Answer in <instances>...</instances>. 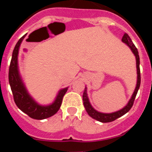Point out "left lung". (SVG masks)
Here are the masks:
<instances>
[{
  "label": "left lung",
  "mask_w": 152,
  "mask_h": 152,
  "mask_svg": "<svg viewBox=\"0 0 152 152\" xmlns=\"http://www.w3.org/2000/svg\"><path fill=\"white\" fill-rule=\"evenodd\" d=\"M122 41L126 43V45L129 47L131 50L132 51V52L134 53L135 56V58H136V67H137V75H138V80H137V84L136 88H135V91H134L133 94L132 96V98L130 99V100L129 101L128 104L123 109L117 111V112L112 113H100L98 111L95 110L93 108L92 106L91 105L90 103L89 100H88V94H87V88H85V90L84 91V94H83V102H84V106L86 109V111L88 113L91 117H92L93 119H96L97 121H100L101 123H110V122H113L114 120H116L118 118L121 117L122 116H123L124 114H126V113H128L130 110V109L132 108V107L133 106L134 100L135 99V96H136L137 93L139 89V87H140L141 84V75H140V68H139V64H140V61H139V52H138V49H137L136 47L135 46V45L133 44L132 39H130V37L129 36V35L127 33H125L123 35V38H122Z\"/></svg>",
  "instance_id": "8db88e82"
}]
</instances>
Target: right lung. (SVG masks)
<instances>
[{
	"label": "right lung",
	"instance_id": "right-lung-1",
	"mask_svg": "<svg viewBox=\"0 0 152 152\" xmlns=\"http://www.w3.org/2000/svg\"><path fill=\"white\" fill-rule=\"evenodd\" d=\"M26 35L22 36L16 44L13 51L12 58L9 68V83L13 93V100L20 110L27 114L29 117L35 119H44L53 116L58 111L62 103L63 96L68 91V88L61 90L56 97L54 103L49 106H40L32 99L24 87L20 76L19 75L18 65H17V56H18L20 45Z\"/></svg>",
	"mask_w": 152,
	"mask_h": 152
}]
</instances>
